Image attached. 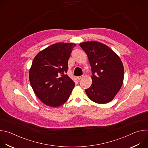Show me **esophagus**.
Returning <instances> with one entry per match:
<instances>
[{
  "instance_id": "esophagus-1",
  "label": "esophagus",
  "mask_w": 148,
  "mask_h": 148,
  "mask_svg": "<svg viewBox=\"0 0 148 148\" xmlns=\"http://www.w3.org/2000/svg\"><path fill=\"white\" fill-rule=\"evenodd\" d=\"M83 77H84V76H83V75H81V76H78V77H77V78H78V80H80V79H81L82 78H83Z\"/></svg>"
}]
</instances>
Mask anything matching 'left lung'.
<instances>
[{
	"instance_id": "1",
	"label": "left lung",
	"mask_w": 148,
	"mask_h": 148,
	"mask_svg": "<svg viewBox=\"0 0 148 148\" xmlns=\"http://www.w3.org/2000/svg\"><path fill=\"white\" fill-rule=\"evenodd\" d=\"M79 46L88 56L92 74L91 86L86 90L87 96L97 103L110 102L123 84L124 69L121 58L100 42H83Z\"/></svg>"
}]
</instances>
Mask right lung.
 Instances as JSON below:
<instances>
[{
  "instance_id": "right-lung-1",
  "label": "right lung",
  "mask_w": 148,
  "mask_h": 148,
  "mask_svg": "<svg viewBox=\"0 0 148 148\" xmlns=\"http://www.w3.org/2000/svg\"><path fill=\"white\" fill-rule=\"evenodd\" d=\"M74 43H58L40 51L29 70L31 86L39 99L57 107L69 99L75 83L66 73Z\"/></svg>"
}]
</instances>
